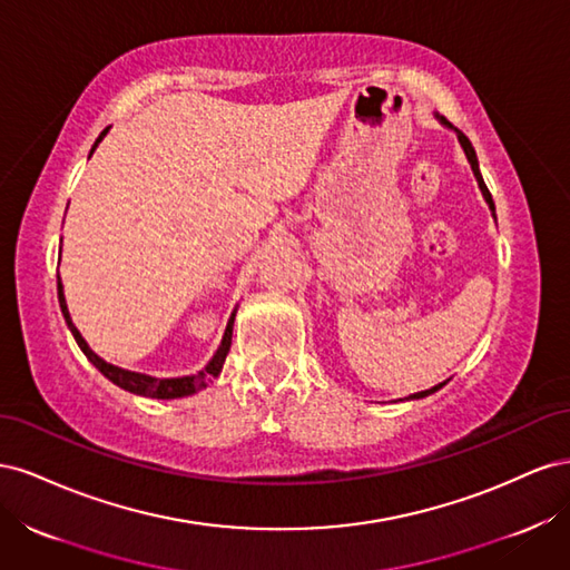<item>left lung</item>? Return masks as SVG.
<instances>
[{
    "label": "left lung",
    "mask_w": 570,
    "mask_h": 570,
    "mask_svg": "<svg viewBox=\"0 0 570 570\" xmlns=\"http://www.w3.org/2000/svg\"><path fill=\"white\" fill-rule=\"evenodd\" d=\"M438 116V120L442 126H446V128H454L450 120H446L444 116H440V114H435ZM456 130V128H454ZM456 137H459V142H461V147H463V151H465V159H469V164H471V168H473V176H475V180H478V187H480V193H482V197H485V202H488V206L492 209V216H494V202H492V195H490V189H488V185H485V180H482V176H480V166H478V157H475V149H473V145H471V140L469 137H465L461 130H456ZM446 383H440V385H435V387H430V390H423V392H416V394H411L409 400H423V396H428V394H433V392H438L440 387H444Z\"/></svg>",
    "instance_id": "left-lung-1"
}]
</instances>
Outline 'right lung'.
I'll use <instances>...</instances> for the list:
<instances>
[{"label":"right lung","mask_w":570,"mask_h":570,"mask_svg":"<svg viewBox=\"0 0 570 570\" xmlns=\"http://www.w3.org/2000/svg\"><path fill=\"white\" fill-rule=\"evenodd\" d=\"M107 132H109V128L97 137L95 147L101 142V137H105ZM95 147H92V151H95ZM92 151H90V157H92ZM57 289H59V306H61V314H63V318H66L68 331L73 333V337H76V342H78V347L82 350V354L88 356V358L92 361V366H95L101 375L109 377V381H111L114 385L124 387V390H128V392H132V394L154 396V400H178V396H189V394H195V392H199V390H204L206 385H209V383L214 381V377H218V373H220V368H223V361H226V356H228V352H230V342H233V323H235L237 308H233V314H230L228 325H226V333H223V340H220V344H218L216 354L212 356L209 364H206L199 373H195V375H183V377H151V375H145V373H135V371L118 368V366H114V364H107V361L101 358V356H97V354L90 350V344L85 342V337L80 335L78 327L73 325L71 314H68V306H66L63 285H61V275H59V271H57Z\"/></svg>","instance_id":"add662e5"}]
</instances>
